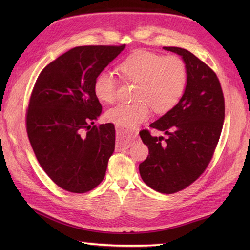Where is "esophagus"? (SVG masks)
<instances>
[{
	"mask_svg": "<svg viewBox=\"0 0 250 250\" xmlns=\"http://www.w3.org/2000/svg\"><path fill=\"white\" fill-rule=\"evenodd\" d=\"M117 142H116V151H122L128 149L132 146V143L135 137V134L131 131H126L117 126L116 128Z\"/></svg>",
	"mask_w": 250,
	"mask_h": 250,
	"instance_id": "obj_1",
	"label": "esophagus"
}]
</instances>
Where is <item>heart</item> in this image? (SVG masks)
<instances>
[{
  "mask_svg": "<svg viewBox=\"0 0 250 250\" xmlns=\"http://www.w3.org/2000/svg\"><path fill=\"white\" fill-rule=\"evenodd\" d=\"M125 81L136 83L133 103H119L106 111V119L122 129H134L150 117L171 110L182 99L187 86V67L182 58L148 51H137L119 64ZM118 81L109 71H102L94 81V93L100 101L114 102Z\"/></svg>",
  "mask_w": 250,
  "mask_h": 250,
  "instance_id": "1",
  "label": "heart"
}]
</instances>
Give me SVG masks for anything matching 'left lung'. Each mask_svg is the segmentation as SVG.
<instances>
[{"mask_svg": "<svg viewBox=\"0 0 250 250\" xmlns=\"http://www.w3.org/2000/svg\"><path fill=\"white\" fill-rule=\"evenodd\" d=\"M175 52L187 67V86L179 102L149 125L167 135L140 132L149 155L139 167L144 183L160 193L187 188L205 171L218 144L225 120V99L215 72L190 51L163 47Z\"/></svg>", "mask_w": 250, "mask_h": 250, "instance_id": "1", "label": "left lung"}]
</instances>
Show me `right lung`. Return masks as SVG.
I'll use <instances>...</instances> for the list:
<instances>
[{
  "instance_id": "add662e5",
  "label": "right lung",
  "mask_w": 250,
  "mask_h": 250,
  "mask_svg": "<svg viewBox=\"0 0 250 250\" xmlns=\"http://www.w3.org/2000/svg\"><path fill=\"white\" fill-rule=\"evenodd\" d=\"M125 47H75L50 62L34 84L26 110L31 146L52 182L70 192H88L104 179L115 126L94 125L102 113L94 81Z\"/></svg>"
}]
</instances>
